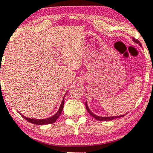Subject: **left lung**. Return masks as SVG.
<instances>
[{
  "label": "left lung",
  "instance_id": "8db88e82",
  "mask_svg": "<svg viewBox=\"0 0 153 153\" xmlns=\"http://www.w3.org/2000/svg\"><path fill=\"white\" fill-rule=\"evenodd\" d=\"M133 41L135 42L136 43L139 44L140 46H141V43H140V42L138 40V39H135V38H133ZM85 108H86V110L88 111V112L90 114H91V116H92L94 118H95L97 120H100V121H108V120H114L115 118H121V117H123L125 116V115H121V116H109V117H101V116H96L95 114H94L93 112L91 111V110L89 109L88 106L87 105V102H85Z\"/></svg>",
  "mask_w": 153,
  "mask_h": 153
}]
</instances>
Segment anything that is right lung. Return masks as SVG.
Here are the masks:
<instances>
[{"instance_id":"1","label":"right lung","mask_w":153,"mask_h":153,"mask_svg":"<svg viewBox=\"0 0 153 153\" xmlns=\"http://www.w3.org/2000/svg\"><path fill=\"white\" fill-rule=\"evenodd\" d=\"M64 98L63 97V100H62V103L60 104V108L58 111H57V113L55 115H53V116L50 117V118H45V119H34V118H26V116H23L22 115L23 118H24L27 121H28L29 123H33V124H35V125H49V124H52V123H54L56 122V120H57V119L59 118V116H60V114H61V113L62 111V109H63V106H64Z\"/></svg>"}]
</instances>
